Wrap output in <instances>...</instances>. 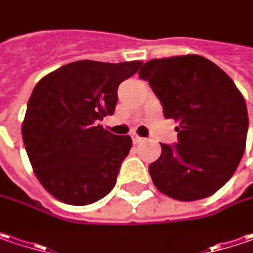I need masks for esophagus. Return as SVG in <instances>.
I'll return each instance as SVG.
<instances>
[{"instance_id":"obj_1","label":"esophagus","mask_w":253,"mask_h":253,"mask_svg":"<svg viewBox=\"0 0 253 253\" xmlns=\"http://www.w3.org/2000/svg\"><path fill=\"white\" fill-rule=\"evenodd\" d=\"M132 141L133 144H141V142L145 141V138H142V136H139V135H132Z\"/></svg>"}]
</instances>
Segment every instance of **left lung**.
Wrapping results in <instances>:
<instances>
[{
	"label": "left lung",
	"instance_id": "obj_1",
	"mask_svg": "<svg viewBox=\"0 0 253 253\" xmlns=\"http://www.w3.org/2000/svg\"><path fill=\"white\" fill-rule=\"evenodd\" d=\"M139 77L159 98L165 118L178 122V144H161V157L149 165L154 185L185 202L213 195L245 152L249 118L244 95L216 64L195 54L151 59Z\"/></svg>",
	"mask_w": 253,
	"mask_h": 253
}]
</instances>
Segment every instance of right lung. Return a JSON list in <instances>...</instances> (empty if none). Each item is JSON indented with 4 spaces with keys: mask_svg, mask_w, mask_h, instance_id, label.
I'll return each mask as SVG.
<instances>
[{
    "mask_svg": "<svg viewBox=\"0 0 253 253\" xmlns=\"http://www.w3.org/2000/svg\"><path fill=\"white\" fill-rule=\"evenodd\" d=\"M141 61H75L45 75L32 91L22 139L45 189L68 205H89L115 186L129 135H114L98 122L115 112L118 86Z\"/></svg>",
    "mask_w": 253,
    "mask_h": 253,
    "instance_id": "obj_1",
    "label": "right lung"
}]
</instances>
